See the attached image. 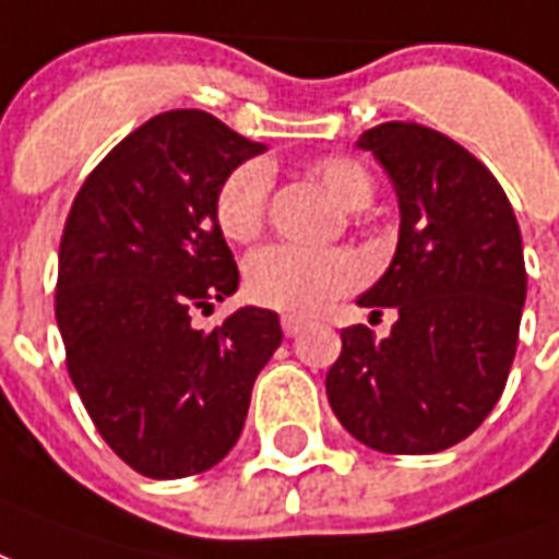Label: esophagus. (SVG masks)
<instances>
[{
  "instance_id": "esophagus-1",
  "label": "esophagus",
  "mask_w": 559,
  "mask_h": 559,
  "mask_svg": "<svg viewBox=\"0 0 559 559\" xmlns=\"http://www.w3.org/2000/svg\"><path fill=\"white\" fill-rule=\"evenodd\" d=\"M280 324H283V333H285V336L292 340V336H297V333L304 330V324H307V321L297 319V316H283V321H280Z\"/></svg>"
}]
</instances>
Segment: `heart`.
I'll use <instances>...</instances> for the list:
<instances>
[{
  "instance_id": "1",
  "label": "heart",
  "mask_w": 559,
  "mask_h": 559,
  "mask_svg": "<svg viewBox=\"0 0 559 559\" xmlns=\"http://www.w3.org/2000/svg\"><path fill=\"white\" fill-rule=\"evenodd\" d=\"M342 211H364L374 195V178L354 157H321L309 166ZM271 173L264 163L247 160L235 166L217 187L214 217L219 231L235 243L259 238L267 217ZM364 267L345 250H300L288 243H271L255 250L243 264V288L255 304L283 309L292 316H309L328 307L333 297L352 292Z\"/></svg>"
}]
</instances>
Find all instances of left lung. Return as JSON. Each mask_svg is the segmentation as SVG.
<instances>
[{"mask_svg":"<svg viewBox=\"0 0 559 559\" xmlns=\"http://www.w3.org/2000/svg\"><path fill=\"white\" fill-rule=\"evenodd\" d=\"M357 148L399 195V243L360 307L396 309L390 336L342 330L328 399L345 429L390 455L464 441L491 414L515 360L527 271L519 219L474 154L438 130L386 121Z\"/></svg>","mask_w":559,"mask_h":559,"instance_id":"obj_1","label":"left lung"}]
</instances>
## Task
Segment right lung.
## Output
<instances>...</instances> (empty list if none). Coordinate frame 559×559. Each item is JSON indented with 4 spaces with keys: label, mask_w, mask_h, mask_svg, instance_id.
<instances>
[{
    "label": "right lung",
    "mask_w": 559,
    "mask_h": 559,
    "mask_svg": "<svg viewBox=\"0 0 559 559\" xmlns=\"http://www.w3.org/2000/svg\"><path fill=\"white\" fill-rule=\"evenodd\" d=\"M262 151L202 109L160 112L97 163L64 223L56 321L68 372L100 438L151 479L226 459L283 342L271 309L240 307L207 333L190 324L238 292L214 195Z\"/></svg>",
    "instance_id": "right-lung-1"
}]
</instances>
